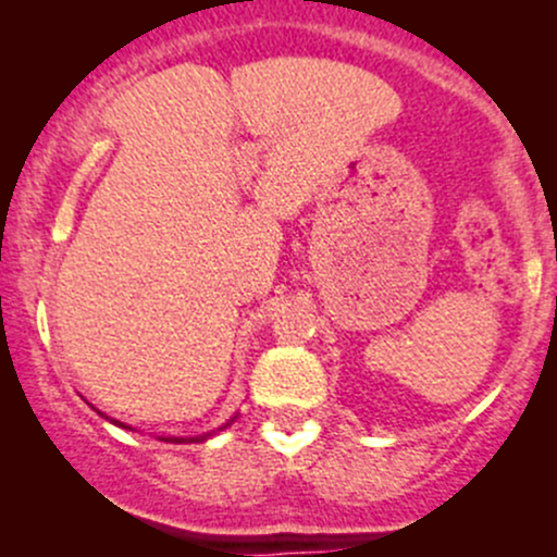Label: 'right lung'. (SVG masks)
Masks as SVG:
<instances>
[{"label":"right lung","instance_id":"obj_1","mask_svg":"<svg viewBox=\"0 0 557 557\" xmlns=\"http://www.w3.org/2000/svg\"><path fill=\"white\" fill-rule=\"evenodd\" d=\"M99 414H102V418H107V414H104V412H99ZM107 420H110V418H107ZM234 420H237V414H234V418H232V420H228V423H223V425H221V429H218V431L228 429V425H232V423H234ZM110 423L121 425V429H128V431H134V429H132V425L121 423V420H110ZM212 434H215V431H210V434H201V436H159V440H161V442H170V445H190V442H207V440H210V436H212Z\"/></svg>","mask_w":557,"mask_h":557}]
</instances>
